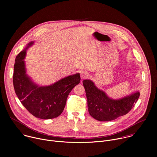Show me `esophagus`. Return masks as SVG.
<instances>
[{
    "mask_svg": "<svg viewBox=\"0 0 157 157\" xmlns=\"http://www.w3.org/2000/svg\"><path fill=\"white\" fill-rule=\"evenodd\" d=\"M89 76V73L86 71H83L81 73V77L82 78V79H85V78H87V77Z\"/></svg>",
    "mask_w": 157,
    "mask_h": 157,
    "instance_id": "esophagus-1",
    "label": "esophagus"
}]
</instances>
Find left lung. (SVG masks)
I'll return each instance as SVG.
<instances>
[{"instance_id": "left-lung-1", "label": "left lung", "mask_w": 157, "mask_h": 157, "mask_svg": "<svg viewBox=\"0 0 157 157\" xmlns=\"http://www.w3.org/2000/svg\"><path fill=\"white\" fill-rule=\"evenodd\" d=\"M84 87L89 113L99 121H110L127 114L137 102L140 93H135L121 99H110L98 89L90 80L82 81Z\"/></svg>"}]
</instances>
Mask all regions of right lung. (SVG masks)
<instances>
[{
	"mask_svg": "<svg viewBox=\"0 0 157 157\" xmlns=\"http://www.w3.org/2000/svg\"><path fill=\"white\" fill-rule=\"evenodd\" d=\"M32 44L30 43L27 48ZM27 48L15 58L13 74L15 92L21 103L35 117L42 119L57 117L63 113L69 94L79 83L80 75L66 77L49 86L38 87L26 75L24 59Z\"/></svg>",
	"mask_w": 157,
	"mask_h": 157,
	"instance_id": "1",
	"label": "right lung"
}]
</instances>
